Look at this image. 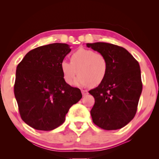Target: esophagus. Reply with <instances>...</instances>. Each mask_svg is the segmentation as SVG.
<instances>
[{"mask_svg":"<svg viewBox=\"0 0 159 159\" xmlns=\"http://www.w3.org/2000/svg\"><path fill=\"white\" fill-rule=\"evenodd\" d=\"M81 92H82V94L83 96H85V95L88 94V91H87L86 90H82Z\"/></svg>","mask_w":159,"mask_h":159,"instance_id":"esophagus-1","label":"esophagus"}]
</instances>
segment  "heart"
Wrapping results in <instances>:
<instances>
[{
  "label": "heart",
  "mask_w": 159,
  "mask_h": 159,
  "mask_svg": "<svg viewBox=\"0 0 159 159\" xmlns=\"http://www.w3.org/2000/svg\"><path fill=\"white\" fill-rule=\"evenodd\" d=\"M78 71H76V70ZM63 77L67 84L77 86L98 85L105 79L108 71V61L103 53L93 50L80 48L72 53L71 61L63 60L61 63Z\"/></svg>",
  "instance_id": "heart-1"
}]
</instances>
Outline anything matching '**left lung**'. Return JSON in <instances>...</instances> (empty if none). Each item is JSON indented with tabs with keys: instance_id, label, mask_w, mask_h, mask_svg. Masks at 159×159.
I'll return each mask as SVG.
<instances>
[{
	"instance_id": "left-lung-1",
	"label": "left lung",
	"mask_w": 159,
	"mask_h": 159,
	"mask_svg": "<svg viewBox=\"0 0 159 159\" xmlns=\"http://www.w3.org/2000/svg\"><path fill=\"white\" fill-rule=\"evenodd\" d=\"M108 61L105 79L89 91L95 98L93 121L101 129H121L135 116L143 84L139 63L125 48L107 43H87Z\"/></svg>"
}]
</instances>
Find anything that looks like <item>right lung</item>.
<instances>
[{"label": "right lung", "mask_w": 159, "mask_h": 159, "mask_svg": "<svg viewBox=\"0 0 159 159\" xmlns=\"http://www.w3.org/2000/svg\"><path fill=\"white\" fill-rule=\"evenodd\" d=\"M66 43H52L26 54L16 67L14 95L22 120L38 130H53L65 121L82 95L66 83L61 63L70 53Z\"/></svg>", "instance_id": "obj_1"}]
</instances>
